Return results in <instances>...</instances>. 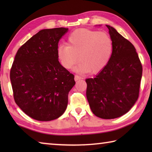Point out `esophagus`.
<instances>
[{
    "label": "esophagus",
    "mask_w": 152,
    "mask_h": 152,
    "mask_svg": "<svg viewBox=\"0 0 152 152\" xmlns=\"http://www.w3.org/2000/svg\"><path fill=\"white\" fill-rule=\"evenodd\" d=\"M80 79H82V78L78 75H75V76H74V80H75L76 81L78 80H80Z\"/></svg>",
    "instance_id": "1"
}]
</instances>
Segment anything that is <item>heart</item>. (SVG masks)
I'll return each instance as SVG.
<instances>
[{
  "mask_svg": "<svg viewBox=\"0 0 152 152\" xmlns=\"http://www.w3.org/2000/svg\"><path fill=\"white\" fill-rule=\"evenodd\" d=\"M113 48V41L108 33L80 29L68 36V45L58 46L57 56L64 68L72 69L80 60L76 71L97 73L109 63Z\"/></svg>",
  "mask_w": 152,
  "mask_h": 152,
  "instance_id": "b5f03b06",
  "label": "heart"
}]
</instances>
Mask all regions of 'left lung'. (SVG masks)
I'll return each instance as SVG.
<instances>
[{
	"label": "left lung",
	"instance_id": "8db88e82",
	"mask_svg": "<svg viewBox=\"0 0 152 152\" xmlns=\"http://www.w3.org/2000/svg\"><path fill=\"white\" fill-rule=\"evenodd\" d=\"M113 41L111 57L93 78H87L86 97L92 112L104 119L119 117L137 101L142 76V65L134 46L106 25Z\"/></svg>",
	"mask_w": 152,
	"mask_h": 152
}]
</instances>
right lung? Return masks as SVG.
<instances>
[{
	"label": "right lung",
	"mask_w": 152,
	"mask_h": 152,
	"mask_svg": "<svg viewBox=\"0 0 152 152\" xmlns=\"http://www.w3.org/2000/svg\"><path fill=\"white\" fill-rule=\"evenodd\" d=\"M68 28L39 31L19 50L10 72L16 104L28 116L41 121L64 114L74 76L58 61L57 48Z\"/></svg>",
	"instance_id": "obj_1"
}]
</instances>
